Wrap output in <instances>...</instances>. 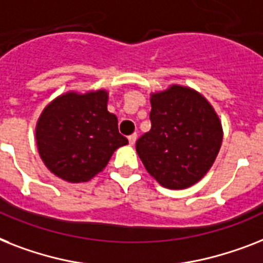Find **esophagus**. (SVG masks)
Returning a JSON list of instances; mask_svg holds the SVG:
<instances>
[{
    "label": "esophagus",
    "instance_id": "1",
    "mask_svg": "<svg viewBox=\"0 0 263 263\" xmlns=\"http://www.w3.org/2000/svg\"><path fill=\"white\" fill-rule=\"evenodd\" d=\"M136 139H138V135H136V134H132V135L128 136V142H129V144H131V146H134V144H135Z\"/></svg>",
    "mask_w": 263,
    "mask_h": 263
}]
</instances>
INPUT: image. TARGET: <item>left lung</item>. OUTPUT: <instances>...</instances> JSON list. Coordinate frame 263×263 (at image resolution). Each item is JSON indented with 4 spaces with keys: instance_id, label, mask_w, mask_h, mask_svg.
I'll list each match as a JSON object with an SVG mask.
<instances>
[{
    "instance_id": "obj_1",
    "label": "left lung",
    "mask_w": 263,
    "mask_h": 263,
    "mask_svg": "<svg viewBox=\"0 0 263 263\" xmlns=\"http://www.w3.org/2000/svg\"><path fill=\"white\" fill-rule=\"evenodd\" d=\"M151 129L136 142L146 170L162 186L186 189L212 167L223 142L221 121L192 87L172 85L151 93Z\"/></svg>"
}]
</instances>
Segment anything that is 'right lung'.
I'll return each mask as SVG.
<instances>
[{
    "instance_id": "add662e5",
    "label": "right lung",
    "mask_w": 263,
    "mask_h": 263,
    "mask_svg": "<svg viewBox=\"0 0 263 263\" xmlns=\"http://www.w3.org/2000/svg\"><path fill=\"white\" fill-rule=\"evenodd\" d=\"M105 89L66 91L43 109L36 124V144L44 165L58 178L80 183L108 165L113 153L128 144L108 112Z\"/></svg>"
}]
</instances>
